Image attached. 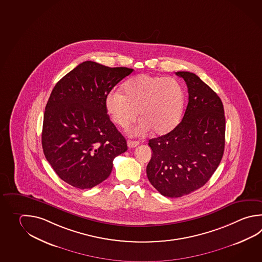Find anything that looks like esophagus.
Returning <instances> with one entry per match:
<instances>
[{"label":"esophagus","mask_w":262,"mask_h":262,"mask_svg":"<svg viewBox=\"0 0 262 262\" xmlns=\"http://www.w3.org/2000/svg\"><path fill=\"white\" fill-rule=\"evenodd\" d=\"M127 144L129 148H133V147H136L137 145H139V142L138 141H133V140H128L127 141Z\"/></svg>","instance_id":"34e87169"}]
</instances>
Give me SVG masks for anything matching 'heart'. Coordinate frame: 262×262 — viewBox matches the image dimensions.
I'll return each instance as SVG.
<instances>
[{"label":"heart","mask_w":262,"mask_h":262,"mask_svg":"<svg viewBox=\"0 0 262 262\" xmlns=\"http://www.w3.org/2000/svg\"><path fill=\"white\" fill-rule=\"evenodd\" d=\"M121 91H114L106 97L105 105L110 118L121 128H128L138 116L134 134L153 129L163 135L171 132L180 121L184 107V90L172 77L139 75L123 84Z\"/></svg>","instance_id":"b5f03b06"}]
</instances>
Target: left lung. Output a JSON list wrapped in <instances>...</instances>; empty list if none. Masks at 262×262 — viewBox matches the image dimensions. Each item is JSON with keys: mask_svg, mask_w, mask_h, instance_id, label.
<instances>
[{"mask_svg": "<svg viewBox=\"0 0 262 262\" xmlns=\"http://www.w3.org/2000/svg\"><path fill=\"white\" fill-rule=\"evenodd\" d=\"M177 75L187 85V109L171 132L149 140L153 154L146 167L151 185L169 198L204 186L217 169L225 147L226 119L219 95L193 73Z\"/></svg>", "mask_w": 262, "mask_h": 262, "instance_id": "1", "label": "left lung"}]
</instances>
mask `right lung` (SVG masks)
<instances>
[{
  "label": "right lung",
  "mask_w": 262,
  "mask_h": 262,
  "mask_svg": "<svg viewBox=\"0 0 262 262\" xmlns=\"http://www.w3.org/2000/svg\"><path fill=\"white\" fill-rule=\"evenodd\" d=\"M134 69L86 60L54 86L43 114L42 146L49 164L73 187L91 188L110 176L127 142L107 115L113 88Z\"/></svg>",
  "instance_id": "1"
}]
</instances>
